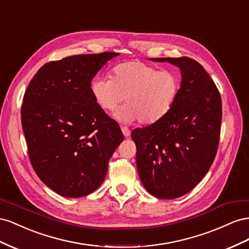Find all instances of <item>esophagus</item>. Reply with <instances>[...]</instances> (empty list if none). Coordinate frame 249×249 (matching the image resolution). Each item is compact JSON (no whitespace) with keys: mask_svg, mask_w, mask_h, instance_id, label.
I'll return each mask as SVG.
<instances>
[{"mask_svg":"<svg viewBox=\"0 0 249 249\" xmlns=\"http://www.w3.org/2000/svg\"><path fill=\"white\" fill-rule=\"evenodd\" d=\"M121 130H122L125 138H128L130 136V130L127 128V127H121Z\"/></svg>","mask_w":249,"mask_h":249,"instance_id":"esophagus-1","label":"esophagus"}]
</instances>
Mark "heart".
<instances>
[{"instance_id": "obj_1", "label": "heart", "mask_w": 249, "mask_h": 249, "mask_svg": "<svg viewBox=\"0 0 249 249\" xmlns=\"http://www.w3.org/2000/svg\"><path fill=\"white\" fill-rule=\"evenodd\" d=\"M179 78L171 71H160L145 62L133 60L112 70V78L97 77L90 83L96 103L111 111L120 103L115 117L123 123L150 125L164 118L173 106L179 90Z\"/></svg>"}]
</instances>
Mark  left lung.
I'll return each instance as SVG.
<instances>
[{
    "label": "left lung",
    "mask_w": 249,
    "mask_h": 249,
    "mask_svg": "<svg viewBox=\"0 0 249 249\" xmlns=\"http://www.w3.org/2000/svg\"><path fill=\"white\" fill-rule=\"evenodd\" d=\"M180 70L178 95L159 122L136 128L137 168L154 197L174 199L193 190L217 153L222 118L219 90L203 67L189 57L149 58Z\"/></svg>",
    "instance_id": "8db88e82"
}]
</instances>
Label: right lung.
I'll list each match as a JSON object with an SVG mask.
<instances>
[{"mask_svg": "<svg viewBox=\"0 0 249 249\" xmlns=\"http://www.w3.org/2000/svg\"><path fill=\"white\" fill-rule=\"evenodd\" d=\"M119 53L69 56L42 66L24 96L22 126L34 171L63 197L79 198L101 186L124 137L99 106L90 83Z\"/></svg>", "mask_w": 249, "mask_h": 249, "instance_id": "obj_1", "label": "right lung"}]
</instances>
